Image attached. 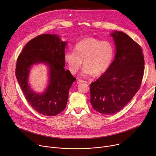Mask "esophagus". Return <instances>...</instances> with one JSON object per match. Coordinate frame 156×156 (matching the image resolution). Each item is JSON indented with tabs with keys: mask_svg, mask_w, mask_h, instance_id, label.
<instances>
[{
	"mask_svg": "<svg viewBox=\"0 0 156 156\" xmlns=\"http://www.w3.org/2000/svg\"><path fill=\"white\" fill-rule=\"evenodd\" d=\"M87 83V81L82 80H80V79H78V80H77V83H78V84H80V83Z\"/></svg>",
	"mask_w": 156,
	"mask_h": 156,
	"instance_id": "34e87169",
	"label": "esophagus"
}]
</instances>
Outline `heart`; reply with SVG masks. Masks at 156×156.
Returning a JSON list of instances; mask_svg holds the SVG:
<instances>
[{"label": "heart", "instance_id": "obj_1", "mask_svg": "<svg viewBox=\"0 0 156 156\" xmlns=\"http://www.w3.org/2000/svg\"><path fill=\"white\" fill-rule=\"evenodd\" d=\"M75 51H68L65 54V60L69 71L76 73L83 61L81 75L87 77L98 76L105 73L114 58L115 48L108 41H101L93 37L84 38L75 45Z\"/></svg>", "mask_w": 156, "mask_h": 156}]
</instances>
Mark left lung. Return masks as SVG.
Here are the masks:
<instances>
[{"mask_svg":"<svg viewBox=\"0 0 156 156\" xmlns=\"http://www.w3.org/2000/svg\"><path fill=\"white\" fill-rule=\"evenodd\" d=\"M116 54L106 72L90 84V103L103 115L124 108L139 90L143 78L144 59L141 47L122 32H112Z\"/></svg>","mask_w":156,"mask_h":156,"instance_id":"obj_1","label":"left lung"}]
</instances>
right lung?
Returning <instances> with one entry per match:
<instances>
[{
    "label": "right lung",
    "mask_w": 156,
    "mask_h": 156,
    "mask_svg": "<svg viewBox=\"0 0 156 156\" xmlns=\"http://www.w3.org/2000/svg\"><path fill=\"white\" fill-rule=\"evenodd\" d=\"M66 44L58 35L42 34L28 42L17 58L16 75L27 101L47 116H55L65 109L69 90L76 80L64 68ZM39 63L46 64L49 71L48 87L41 94L35 92L28 83L31 68Z\"/></svg>",
    "instance_id": "add662e5"
}]
</instances>
